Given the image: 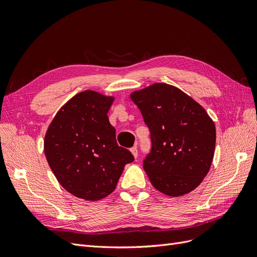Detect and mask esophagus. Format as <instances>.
Returning a JSON list of instances; mask_svg holds the SVG:
<instances>
[{
  "mask_svg": "<svg viewBox=\"0 0 257 257\" xmlns=\"http://www.w3.org/2000/svg\"><path fill=\"white\" fill-rule=\"evenodd\" d=\"M131 153L133 154V157L136 159V158H137V155H138L137 148H136V147H133V148H132V149H131Z\"/></svg>",
  "mask_w": 257,
  "mask_h": 257,
  "instance_id": "obj_1",
  "label": "esophagus"
}]
</instances>
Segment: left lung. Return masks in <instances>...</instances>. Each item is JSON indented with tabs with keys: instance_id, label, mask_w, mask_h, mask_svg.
Instances as JSON below:
<instances>
[{
	"instance_id": "1",
	"label": "left lung",
	"mask_w": 257,
	"mask_h": 257,
	"mask_svg": "<svg viewBox=\"0 0 257 257\" xmlns=\"http://www.w3.org/2000/svg\"><path fill=\"white\" fill-rule=\"evenodd\" d=\"M130 98L151 133L144 169L152 185L173 197L195 190L209 173L216 139L214 122L204 107L163 82L132 92Z\"/></svg>"
}]
</instances>
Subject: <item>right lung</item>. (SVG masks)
Here are the masks:
<instances>
[{
  "label": "right lung",
  "instance_id": "right-lung-1",
  "mask_svg": "<svg viewBox=\"0 0 257 257\" xmlns=\"http://www.w3.org/2000/svg\"><path fill=\"white\" fill-rule=\"evenodd\" d=\"M114 96L93 90L77 93L54 115L44 139V152L59 183L89 201L111 194L124 166L134 161L119 147L107 112Z\"/></svg>",
  "mask_w": 257,
  "mask_h": 257
}]
</instances>
